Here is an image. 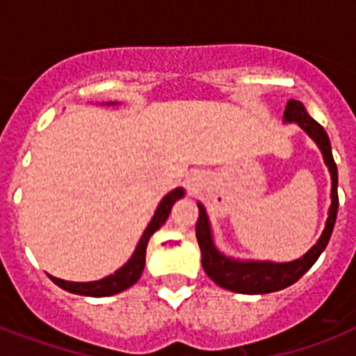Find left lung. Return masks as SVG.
Instances as JSON below:
<instances>
[{
    "label": "left lung",
    "instance_id": "8db88e82",
    "mask_svg": "<svg viewBox=\"0 0 356 356\" xmlns=\"http://www.w3.org/2000/svg\"><path fill=\"white\" fill-rule=\"evenodd\" d=\"M284 120L299 123L316 140V144L320 145L323 159H325L327 166H329L332 179V203L331 209H329L327 225L318 243L310 249L309 253L305 254L303 259L286 262V264H275V262H238V260L227 259L225 254H222L214 248L209 220H207V212L203 205H197L200 207V218H197V223H195V236H197V242H200L201 248L203 270L216 284H220L225 290H231V292L270 293L293 284L312 268V264L318 260L321 251L327 248L329 238L332 234V229H334V222H337L338 214V170L337 162L332 159L331 142H329L325 129L321 127L316 120L310 118L303 105L296 102V99L288 102L286 111H284Z\"/></svg>",
    "mask_w": 356,
    "mask_h": 356
}]
</instances>
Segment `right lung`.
I'll use <instances>...</instances> for the list:
<instances>
[{"instance_id": "1", "label": "right lung", "mask_w": 356, "mask_h": 356, "mask_svg": "<svg viewBox=\"0 0 356 356\" xmlns=\"http://www.w3.org/2000/svg\"><path fill=\"white\" fill-rule=\"evenodd\" d=\"M183 188H175L173 192L164 197L161 201V205L156 209L155 216L149 222L147 229L144 231L142 238H140L138 245L134 249L133 257L129 259V262L123 268H120L114 275H108L102 281L94 282H68L63 281V279H57V277H51V281L57 284V286L64 288L66 292L79 293V296H90V298H105V296H114V293L123 292L125 288L133 286L134 282L138 281L142 271H144L145 266V248H147V242H149L151 234L155 233L156 229H161L164 225V222L170 216V211H172V205L179 197H183Z\"/></svg>"}]
</instances>
